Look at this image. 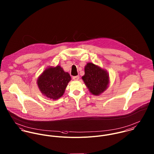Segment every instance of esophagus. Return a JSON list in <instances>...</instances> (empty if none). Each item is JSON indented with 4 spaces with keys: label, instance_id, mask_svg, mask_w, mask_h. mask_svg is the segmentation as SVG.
Wrapping results in <instances>:
<instances>
[{
    "label": "esophagus",
    "instance_id": "esophagus-1",
    "mask_svg": "<svg viewBox=\"0 0 154 154\" xmlns=\"http://www.w3.org/2000/svg\"><path fill=\"white\" fill-rule=\"evenodd\" d=\"M79 78V76H73V79L75 80V81H78Z\"/></svg>",
    "mask_w": 154,
    "mask_h": 154
}]
</instances>
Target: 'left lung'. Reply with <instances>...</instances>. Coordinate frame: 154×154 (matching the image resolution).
<instances>
[{
	"mask_svg": "<svg viewBox=\"0 0 154 154\" xmlns=\"http://www.w3.org/2000/svg\"><path fill=\"white\" fill-rule=\"evenodd\" d=\"M89 92L99 95L108 88L109 75L106 70L92 63L85 66V75L82 77Z\"/></svg>",
	"mask_w": 154,
	"mask_h": 154,
	"instance_id": "left-lung-1",
	"label": "left lung"
}]
</instances>
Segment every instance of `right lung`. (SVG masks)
<instances>
[{"label": "right lung", "instance_id": "obj_1", "mask_svg": "<svg viewBox=\"0 0 154 154\" xmlns=\"http://www.w3.org/2000/svg\"><path fill=\"white\" fill-rule=\"evenodd\" d=\"M71 80L69 73L65 72L61 66L47 68L37 79V85L41 92L50 99L56 100L64 94Z\"/></svg>", "mask_w": 154, "mask_h": 154}]
</instances>
